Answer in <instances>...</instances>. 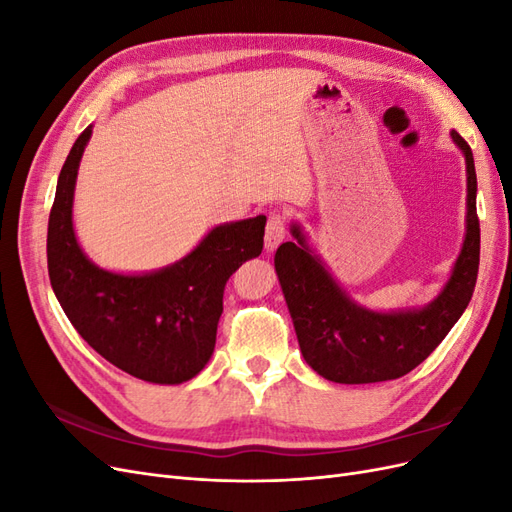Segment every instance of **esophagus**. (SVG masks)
Instances as JSON below:
<instances>
[{"instance_id": "obj_1", "label": "esophagus", "mask_w": 512, "mask_h": 512, "mask_svg": "<svg viewBox=\"0 0 512 512\" xmlns=\"http://www.w3.org/2000/svg\"><path fill=\"white\" fill-rule=\"evenodd\" d=\"M284 237H286V220L280 213L269 215L267 230H265V250L273 252L275 247L284 241Z\"/></svg>"}]
</instances>
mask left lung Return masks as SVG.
Masks as SVG:
<instances>
[{
  "mask_svg": "<svg viewBox=\"0 0 512 512\" xmlns=\"http://www.w3.org/2000/svg\"><path fill=\"white\" fill-rule=\"evenodd\" d=\"M451 138L466 158V237L451 277L425 307L376 312L359 305L335 282L297 222L290 224L294 241L277 247L275 273L301 354L322 378L339 384H369L406 376L438 348L466 312L480 258L476 170L470 145L455 130Z\"/></svg>",
  "mask_w": 512,
  "mask_h": 512,
  "instance_id": "obj_1",
  "label": "left lung"
}]
</instances>
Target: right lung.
I'll use <instances>...</instances> for the list:
<instances>
[{
    "label": "right lung",
    "mask_w": 512,
    "mask_h": 512,
    "mask_svg": "<svg viewBox=\"0 0 512 512\" xmlns=\"http://www.w3.org/2000/svg\"><path fill=\"white\" fill-rule=\"evenodd\" d=\"M91 126L72 145L57 179L46 235L51 286L72 327L100 356L153 384L198 376L215 348L224 286L262 252L265 215L211 228L194 250L149 273H115L91 262L76 241L72 205Z\"/></svg>",
    "instance_id": "1"
}]
</instances>
